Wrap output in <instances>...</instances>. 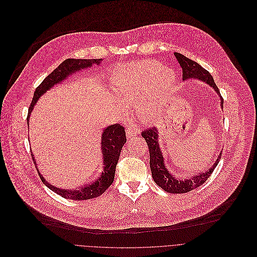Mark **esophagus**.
<instances>
[{"label":"esophagus","mask_w":257,"mask_h":257,"mask_svg":"<svg viewBox=\"0 0 257 257\" xmlns=\"http://www.w3.org/2000/svg\"><path fill=\"white\" fill-rule=\"evenodd\" d=\"M139 133H140V130L137 126L133 125L126 130V137L127 139H134Z\"/></svg>","instance_id":"obj_1"}]
</instances>
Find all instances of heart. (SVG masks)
Wrapping results in <instances>:
<instances>
[{
    "label": "heart",
    "instance_id": "heart-1",
    "mask_svg": "<svg viewBox=\"0 0 257 257\" xmlns=\"http://www.w3.org/2000/svg\"><path fill=\"white\" fill-rule=\"evenodd\" d=\"M161 68L156 63H136L130 64L113 76L111 88L116 98L124 105H133L140 100L151 82L164 89L172 88L175 84L176 77L173 71ZM164 78H167L166 81ZM156 87V86H155ZM154 102L152 99H146L139 111L143 116H150L154 112Z\"/></svg>",
    "mask_w": 257,
    "mask_h": 257
}]
</instances>
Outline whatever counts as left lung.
Here are the masks:
<instances>
[{"instance_id": "8db88e82", "label": "left lung", "mask_w": 257, "mask_h": 257, "mask_svg": "<svg viewBox=\"0 0 257 257\" xmlns=\"http://www.w3.org/2000/svg\"><path fill=\"white\" fill-rule=\"evenodd\" d=\"M174 56L182 69V80L186 81L188 79H197L199 81H202L203 83L208 84L220 96L221 108L223 109L224 100L220 94L219 88L215 84V81L212 75L207 70H204L202 67H200L197 63L191 61L190 59H187L183 55L175 53ZM142 137H144V139L146 140L149 151H150V167H151L152 177L154 181H155L157 185H159L165 191L170 193L188 192L200 186L201 184H203L211 176L214 169L219 164V161L222 156V153H220V155L217 157V160L215 161L213 166L206 172H200L199 174L189 177L187 179L186 178L179 179V178H176L171 172H169V170L165 165V159L159 144L158 128L152 127L147 131H144L142 133Z\"/></svg>"}]
</instances>
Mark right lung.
<instances>
[{
    "mask_svg": "<svg viewBox=\"0 0 257 257\" xmlns=\"http://www.w3.org/2000/svg\"><path fill=\"white\" fill-rule=\"evenodd\" d=\"M103 61L102 59L98 60H75V59H68L64 61L53 73H50L42 82L41 84L35 89L30 107L28 109V116H27V123L29 126V118L32 110L34 109L35 104L37 103L38 99L48 90H50L54 86L61 84L70 76L75 73H78L82 70L91 68L93 65H100V63ZM126 143L125 132L123 126L116 123L113 125L107 126L103 130V133L101 135V154H102V170L100 176L91 182L90 184L84 185L79 189L74 190H67L58 188L55 185L48 183L42 174L39 173L37 168L36 160L33 154L32 159L35 164V167L38 171V175L42 182L54 192L58 193L62 197L73 199V200H86L90 198L97 197L103 193L113 182L114 174H115V167L118 162V158L120 155L121 149L123 145Z\"/></svg>",
    "mask_w": 257,
    "mask_h": 257,
    "instance_id": "obj_1",
    "label": "right lung"
}]
</instances>
